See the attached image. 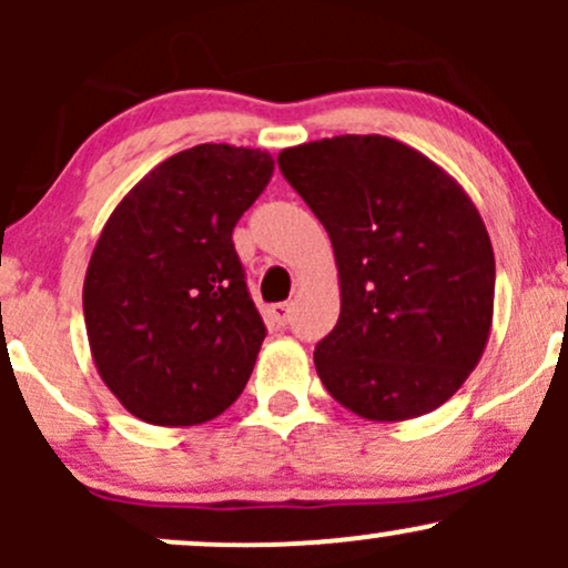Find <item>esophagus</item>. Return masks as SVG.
Masks as SVG:
<instances>
[{"mask_svg": "<svg viewBox=\"0 0 568 568\" xmlns=\"http://www.w3.org/2000/svg\"><path fill=\"white\" fill-rule=\"evenodd\" d=\"M272 321H275L277 325H288L291 323V304L272 306Z\"/></svg>", "mask_w": 568, "mask_h": 568, "instance_id": "obj_1", "label": "esophagus"}]
</instances>
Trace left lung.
<instances>
[{
  "label": "left lung",
  "instance_id": "8db88e82",
  "mask_svg": "<svg viewBox=\"0 0 568 568\" xmlns=\"http://www.w3.org/2000/svg\"><path fill=\"white\" fill-rule=\"evenodd\" d=\"M277 162L334 245L342 312L315 347L323 387L368 422L443 406L494 317V247L470 194L387 135L298 143Z\"/></svg>",
  "mask_w": 568,
  "mask_h": 568
}]
</instances>
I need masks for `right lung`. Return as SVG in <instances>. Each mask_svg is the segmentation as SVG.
I'll use <instances>...</instances> for the list:
<instances>
[{
    "instance_id": "right-lung-1",
    "label": "right lung",
    "mask_w": 568,
    "mask_h": 568,
    "mask_svg": "<svg viewBox=\"0 0 568 568\" xmlns=\"http://www.w3.org/2000/svg\"><path fill=\"white\" fill-rule=\"evenodd\" d=\"M272 173L262 149L200 143L143 175L103 224L84 328L98 376L141 422H211L251 379L266 328L232 230Z\"/></svg>"
}]
</instances>
